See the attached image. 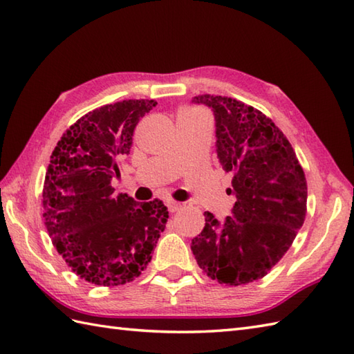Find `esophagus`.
<instances>
[{
	"instance_id": "obj_1",
	"label": "esophagus",
	"mask_w": 354,
	"mask_h": 354,
	"mask_svg": "<svg viewBox=\"0 0 354 354\" xmlns=\"http://www.w3.org/2000/svg\"><path fill=\"white\" fill-rule=\"evenodd\" d=\"M165 205H167L170 213H175V212H178V209H181V207H183L181 202H176V201H171V199L165 202Z\"/></svg>"
}]
</instances>
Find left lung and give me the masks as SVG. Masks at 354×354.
<instances>
[{"label": "left lung", "mask_w": 354, "mask_h": 354, "mask_svg": "<svg viewBox=\"0 0 354 354\" xmlns=\"http://www.w3.org/2000/svg\"><path fill=\"white\" fill-rule=\"evenodd\" d=\"M213 111L216 152L231 171L236 204L223 221L205 212V227L192 240L199 268L221 284L259 280L289 250L303 227L307 183L297 155L270 118L231 97L196 95Z\"/></svg>", "instance_id": "8db88e82"}]
</instances>
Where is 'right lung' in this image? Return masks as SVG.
I'll list each match as a JSON object with an SVG mask.
<instances>
[{
  "label": "right lung",
  "instance_id": "obj_1",
  "mask_svg": "<svg viewBox=\"0 0 354 354\" xmlns=\"http://www.w3.org/2000/svg\"><path fill=\"white\" fill-rule=\"evenodd\" d=\"M155 100H123L79 118L50 158L42 192L53 245L82 280L118 286L141 275L165 228L161 201L114 193L117 161L131 152L135 126Z\"/></svg>",
  "mask_w": 354,
  "mask_h": 354
}]
</instances>
